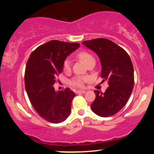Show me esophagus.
I'll return each mask as SVG.
<instances>
[{"label": "esophagus", "mask_w": 154, "mask_h": 154, "mask_svg": "<svg viewBox=\"0 0 154 154\" xmlns=\"http://www.w3.org/2000/svg\"><path fill=\"white\" fill-rule=\"evenodd\" d=\"M85 91H81V90H80V91H76V93H85Z\"/></svg>", "instance_id": "34e87169"}]
</instances>
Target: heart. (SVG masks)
<instances>
[{
    "instance_id": "obj_1",
    "label": "heart",
    "mask_w": 154,
    "mask_h": 154,
    "mask_svg": "<svg viewBox=\"0 0 154 154\" xmlns=\"http://www.w3.org/2000/svg\"><path fill=\"white\" fill-rule=\"evenodd\" d=\"M77 56L81 61H82L85 64H87L88 61H91V59H93V56H91L89 53L86 52V51H80L77 54ZM70 67H71V63H70V61L69 59H66L63 62V70L65 72H68L70 70ZM85 81V79L84 77H74L73 79L70 81V84L72 85V86H75V87H82L84 85V82Z\"/></svg>"
}]
</instances>
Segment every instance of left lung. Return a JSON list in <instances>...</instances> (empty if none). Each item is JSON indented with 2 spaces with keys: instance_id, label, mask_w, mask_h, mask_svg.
<instances>
[{
  "instance_id": "obj_1",
  "label": "left lung",
  "mask_w": 154,
  "mask_h": 154,
  "mask_svg": "<svg viewBox=\"0 0 154 154\" xmlns=\"http://www.w3.org/2000/svg\"><path fill=\"white\" fill-rule=\"evenodd\" d=\"M99 57L102 69L100 77L107 80L105 93L94 91L95 98L91 109L97 115L108 117L121 110L127 103L134 86L133 65L122 48L106 38L82 42Z\"/></svg>"
}]
</instances>
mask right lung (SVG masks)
<instances>
[{"label": "right lung", "mask_w": 154, "mask_h": 154, "mask_svg": "<svg viewBox=\"0 0 154 154\" xmlns=\"http://www.w3.org/2000/svg\"><path fill=\"white\" fill-rule=\"evenodd\" d=\"M79 47L77 43L51 40L37 48L26 62L24 82L28 98L36 112L50 122H62L71 114L75 93L69 88L56 91L54 85L66 58Z\"/></svg>", "instance_id": "obj_1"}]
</instances>
